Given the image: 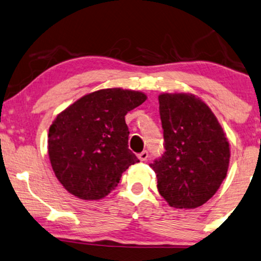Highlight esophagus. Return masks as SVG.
I'll return each mask as SVG.
<instances>
[{
    "mask_svg": "<svg viewBox=\"0 0 261 261\" xmlns=\"http://www.w3.org/2000/svg\"><path fill=\"white\" fill-rule=\"evenodd\" d=\"M147 157H149V153H147V151H143V152H141L138 154V158L141 159L142 162H144V161H146L147 159Z\"/></svg>",
    "mask_w": 261,
    "mask_h": 261,
    "instance_id": "34e87169",
    "label": "esophagus"
}]
</instances>
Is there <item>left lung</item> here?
<instances>
[{
	"label": "left lung",
	"instance_id": "left-lung-1",
	"mask_svg": "<svg viewBox=\"0 0 261 261\" xmlns=\"http://www.w3.org/2000/svg\"><path fill=\"white\" fill-rule=\"evenodd\" d=\"M165 152L150 164L170 206L196 208L215 196L227 174L230 144L204 100L189 92L158 96Z\"/></svg>",
	"mask_w": 261,
	"mask_h": 261
}]
</instances>
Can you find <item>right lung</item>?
Listing matches in <instances>:
<instances>
[{
	"label": "right lung",
	"instance_id": "right-lung-1",
	"mask_svg": "<svg viewBox=\"0 0 261 261\" xmlns=\"http://www.w3.org/2000/svg\"><path fill=\"white\" fill-rule=\"evenodd\" d=\"M122 88L87 93L56 116L49 127L48 153L58 181L83 200H98L139 162L127 147L125 115L146 100Z\"/></svg>",
	"mask_w": 261,
	"mask_h": 261
}]
</instances>
